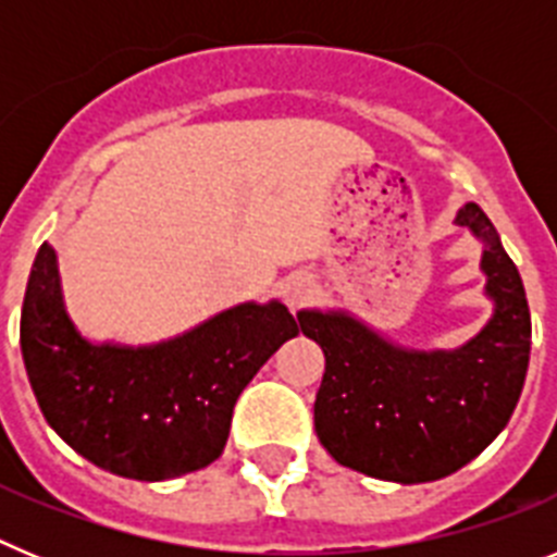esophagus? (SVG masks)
<instances>
[{"mask_svg":"<svg viewBox=\"0 0 557 557\" xmlns=\"http://www.w3.org/2000/svg\"><path fill=\"white\" fill-rule=\"evenodd\" d=\"M314 293V282L312 275L307 273H298L293 275V278H287V284H284V301L289 304V307H301L304 301H309Z\"/></svg>","mask_w":557,"mask_h":557,"instance_id":"obj_1","label":"esophagus"}]
</instances>
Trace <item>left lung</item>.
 I'll return each instance as SVG.
<instances>
[{
	"label": "left lung",
	"mask_w": 557,
	"mask_h": 557,
	"mask_svg": "<svg viewBox=\"0 0 557 557\" xmlns=\"http://www.w3.org/2000/svg\"><path fill=\"white\" fill-rule=\"evenodd\" d=\"M482 243L480 270L494 301L480 334L451 351H416L343 309H301L298 323L323 348L314 398L323 449L376 480L432 482L455 474L505 430L530 362V307L513 259L476 203L455 218Z\"/></svg>",
	"instance_id": "obj_1"
}]
</instances>
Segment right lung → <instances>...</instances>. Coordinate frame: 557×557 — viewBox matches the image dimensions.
Masks as SVG:
<instances>
[{
    "mask_svg": "<svg viewBox=\"0 0 557 557\" xmlns=\"http://www.w3.org/2000/svg\"><path fill=\"white\" fill-rule=\"evenodd\" d=\"M295 334L282 301H248L156 346L91 343L63 307L47 243L22 307L24 368L47 424L88 462L141 482L218 460L239 393Z\"/></svg>",
    "mask_w": 557,
    "mask_h": 557,
    "instance_id": "right-lung-1",
    "label": "right lung"
}]
</instances>
